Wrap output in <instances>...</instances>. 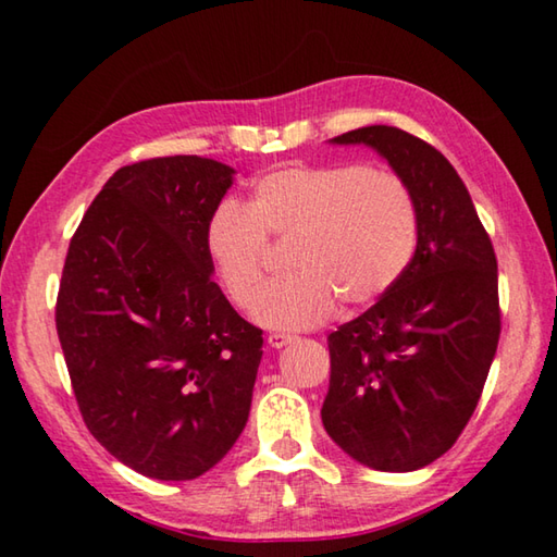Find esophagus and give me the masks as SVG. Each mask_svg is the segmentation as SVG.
Instances as JSON below:
<instances>
[{
  "label": "esophagus",
  "instance_id": "esophagus-1",
  "mask_svg": "<svg viewBox=\"0 0 557 557\" xmlns=\"http://www.w3.org/2000/svg\"><path fill=\"white\" fill-rule=\"evenodd\" d=\"M292 342H295V336H292V334L275 332V334L268 336V344H270L272 348H282V346H287V344H292Z\"/></svg>",
  "mask_w": 557,
  "mask_h": 557
}]
</instances>
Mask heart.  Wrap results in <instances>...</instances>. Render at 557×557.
Instances as JSON below:
<instances>
[{"instance_id":"b5f03b06","label":"heart","mask_w":557,"mask_h":557,"mask_svg":"<svg viewBox=\"0 0 557 557\" xmlns=\"http://www.w3.org/2000/svg\"><path fill=\"white\" fill-rule=\"evenodd\" d=\"M290 240L287 278L259 298L267 240ZM420 245L410 184L373 164H285L250 186L245 206L221 201L203 228L211 270L235 307L260 326L301 332L344 299L366 307L398 285Z\"/></svg>"}]
</instances>
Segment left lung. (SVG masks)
Listing matches in <instances>:
<instances>
[{"instance_id":"8db88e82","label":"left lung","mask_w":557,"mask_h":557,"mask_svg":"<svg viewBox=\"0 0 557 557\" xmlns=\"http://www.w3.org/2000/svg\"><path fill=\"white\" fill-rule=\"evenodd\" d=\"M332 143L373 147L410 184L420 245L388 295L329 334L322 422L361 465L414 471L455 445L482 398L502 334L494 245L455 166L425 139L371 125Z\"/></svg>"}]
</instances>
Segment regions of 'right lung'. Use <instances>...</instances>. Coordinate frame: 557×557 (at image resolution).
Wrapping results in <instances>:
<instances>
[{
  "label": "right lung",
  "instance_id": "add662e5",
  "mask_svg": "<svg viewBox=\"0 0 557 557\" xmlns=\"http://www.w3.org/2000/svg\"><path fill=\"white\" fill-rule=\"evenodd\" d=\"M233 174L196 154L122 166L65 256L55 329L83 422L162 482L219 465L250 414L262 329L231 307L203 248Z\"/></svg>",
  "mask_w": 557,
  "mask_h": 557
}]
</instances>
